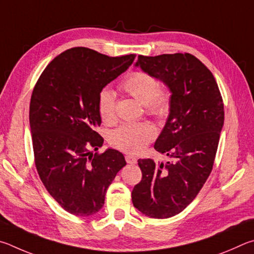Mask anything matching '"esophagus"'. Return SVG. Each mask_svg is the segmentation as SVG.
I'll list each match as a JSON object with an SVG mask.
<instances>
[{"label": "esophagus", "mask_w": 254, "mask_h": 254, "mask_svg": "<svg viewBox=\"0 0 254 254\" xmlns=\"http://www.w3.org/2000/svg\"><path fill=\"white\" fill-rule=\"evenodd\" d=\"M125 159H126V162L128 164H136L137 163V158L135 156H132V155H126V156H125Z\"/></svg>", "instance_id": "34e87169"}]
</instances>
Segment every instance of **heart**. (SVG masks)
I'll use <instances>...</instances> for the list:
<instances>
[{
	"label": "heart",
	"mask_w": 254,
	"mask_h": 254,
	"mask_svg": "<svg viewBox=\"0 0 254 254\" xmlns=\"http://www.w3.org/2000/svg\"><path fill=\"white\" fill-rule=\"evenodd\" d=\"M120 88L145 106L148 115L156 118H165L170 113V93L158 86V81L145 71H135L125 78ZM98 111L106 123H111L116 117V93L105 88L98 96ZM156 136V129L150 123L124 124L113 131L110 143L116 148L126 153L138 154Z\"/></svg>",
	"instance_id": "b5f03b06"
}]
</instances>
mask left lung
I'll return each instance as SVG.
<instances>
[{"instance_id": "8db88e82", "label": "left lung", "mask_w": 254, "mask_h": 254, "mask_svg": "<svg viewBox=\"0 0 254 254\" xmlns=\"http://www.w3.org/2000/svg\"><path fill=\"white\" fill-rule=\"evenodd\" d=\"M135 65L163 81L172 93L170 115L154 145L172 161L138 159L143 177L131 199L143 214L167 219L183 211L210 176L224 105L211 71L190 53L138 56Z\"/></svg>"}]
</instances>
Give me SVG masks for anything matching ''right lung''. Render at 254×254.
I'll list each match as a JSON object with an SVG mask.
<instances>
[{"instance_id":"1","label":"right lung","mask_w":254,"mask_h":254,"mask_svg":"<svg viewBox=\"0 0 254 254\" xmlns=\"http://www.w3.org/2000/svg\"><path fill=\"white\" fill-rule=\"evenodd\" d=\"M135 57L72 48L56 57L35 83L29 115L35 166L49 194L73 215L99 211L107 189L126 165L118 150L93 154L91 148L104 144L95 130L101 124L98 96Z\"/></svg>"}]
</instances>
